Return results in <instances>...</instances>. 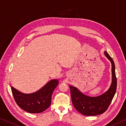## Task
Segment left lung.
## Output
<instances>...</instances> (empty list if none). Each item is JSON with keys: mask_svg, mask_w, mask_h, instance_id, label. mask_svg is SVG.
Listing matches in <instances>:
<instances>
[{"mask_svg": "<svg viewBox=\"0 0 126 126\" xmlns=\"http://www.w3.org/2000/svg\"><path fill=\"white\" fill-rule=\"evenodd\" d=\"M104 54L111 63L112 82L108 90L99 96L90 97L83 95L76 87L69 86L73 106L78 111L84 115L94 116L104 113L110 104L116 91L117 77L114 63L107 51H104Z\"/></svg>", "mask_w": 126, "mask_h": 126, "instance_id": "1", "label": "left lung"}]
</instances>
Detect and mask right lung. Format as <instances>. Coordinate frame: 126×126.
Instances as JSON below:
<instances>
[{"instance_id":"1","label":"right lung","mask_w":126,"mask_h":126,"mask_svg":"<svg viewBox=\"0 0 126 126\" xmlns=\"http://www.w3.org/2000/svg\"><path fill=\"white\" fill-rule=\"evenodd\" d=\"M58 84V79H53L35 93L23 94L11 87L12 93L17 104L27 112L40 113L51 105V96Z\"/></svg>"}]
</instances>
